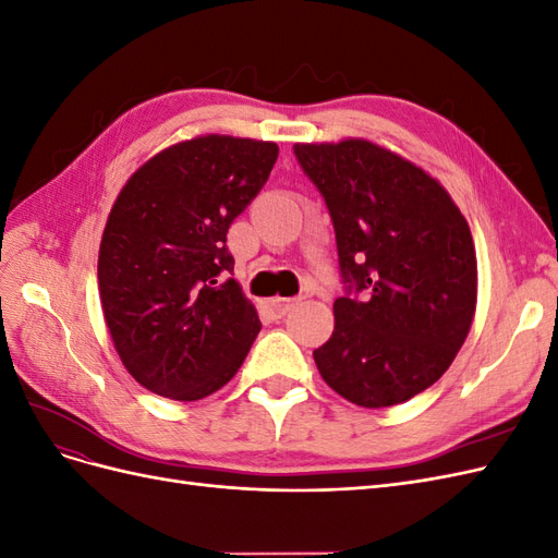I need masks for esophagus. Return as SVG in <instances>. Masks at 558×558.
<instances>
[{"instance_id": "34e87169", "label": "esophagus", "mask_w": 558, "mask_h": 558, "mask_svg": "<svg viewBox=\"0 0 558 558\" xmlns=\"http://www.w3.org/2000/svg\"><path fill=\"white\" fill-rule=\"evenodd\" d=\"M298 302H300V298H275L267 302V314L272 318H281L289 314L298 305Z\"/></svg>"}]
</instances>
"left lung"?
Wrapping results in <instances>:
<instances>
[{
    "instance_id": "obj_1",
    "label": "left lung",
    "mask_w": 558,
    "mask_h": 558,
    "mask_svg": "<svg viewBox=\"0 0 558 558\" xmlns=\"http://www.w3.org/2000/svg\"><path fill=\"white\" fill-rule=\"evenodd\" d=\"M324 195L349 295L314 351L320 377L359 408H391L440 379L477 310V253L445 185L369 140L295 144Z\"/></svg>"
}]
</instances>
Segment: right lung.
Wrapping results in <instances>:
<instances>
[{
  "instance_id": "obj_1",
  "label": "right lung",
  "mask_w": 558,
  "mask_h": 558,
  "mask_svg": "<svg viewBox=\"0 0 558 558\" xmlns=\"http://www.w3.org/2000/svg\"><path fill=\"white\" fill-rule=\"evenodd\" d=\"M277 156L275 142L199 134L148 158L118 193L99 242V302L116 353L148 391L199 400L242 367L260 318L226 240Z\"/></svg>"
}]
</instances>
